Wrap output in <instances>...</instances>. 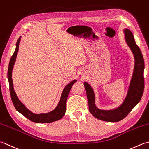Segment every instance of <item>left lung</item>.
I'll use <instances>...</instances> for the list:
<instances>
[{
    "instance_id": "left-lung-1",
    "label": "left lung",
    "mask_w": 149,
    "mask_h": 149,
    "mask_svg": "<svg viewBox=\"0 0 149 149\" xmlns=\"http://www.w3.org/2000/svg\"><path fill=\"white\" fill-rule=\"evenodd\" d=\"M125 40L134 55V67L133 69L128 91L120 106L110 110H103L96 107L95 95L91 86L86 81L84 82L89 102V112L94 117L109 122H117L125 118L140 101L144 90V60L139 47L136 44L134 35L129 29H124Z\"/></svg>"
}]
</instances>
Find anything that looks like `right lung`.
Masks as SVG:
<instances>
[{"instance_id": "obj_1", "label": "right lung", "mask_w": 149, "mask_h": 149, "mask_svg": "<svg viewBox=\"0 0 149 149\" xmlns=\"http://www.w3.org/2000/svg\"><path fill=\"white\" fill-rule=\"evenodd\" d=\"M20 39L21 36H20V38L18 39L17 42L16 48H15V50L13 55H12L10 59L8 70V79L9 81V85H10V91L12 102H13L15 109H16V110L18 112H19L20 114H22L24 116L28 118V119L31 120V121H33V122L46 123L59 120L64 116L65 113L67 98H68V96L69 95V92H70V90L72 85L77 81V80H72L68 85H66L62 93L58 104L57 105L56 108L53 109V111H51L47 113L35 114L32 113L31 111H29L26 107L25 105L23 104L20 102V100L18 98L16 93L14 91L13 80H12V71H13V66L15 61H16V58L17 56L18 51H19Z\"/></svg>"}]
</instances>
